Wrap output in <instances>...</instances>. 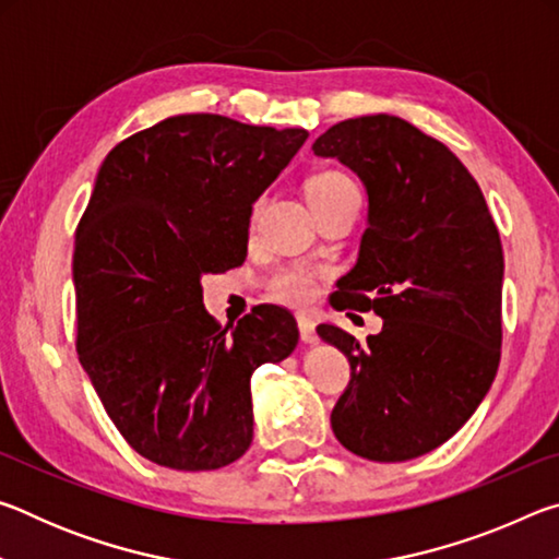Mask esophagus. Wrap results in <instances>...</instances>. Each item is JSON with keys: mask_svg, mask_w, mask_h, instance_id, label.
<instances>
[{"mask_svg": "<svg viewBox=\"0 0 559 559\" xmlns=\"http://www.w3.org/2000/svg\"><path fill=\"white\" fill-rule=\"evenodd\" d=\"M298 330H300V340L306 345H313L318 335H316V320L308 316H298Z\"/></svg>", "mask_w": 559, "mask_h": 559, "instance_id": "34e87169", "label": "esophagus"}]
</instances>
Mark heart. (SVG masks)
Listing matches in <instances>:
<instances>
[{
    "label": "heart",
    "mask_w": 559,
    "mask_h": 559,
    "mask_svg": "<svg viewBox=\"0 0 559 559\" xmlns=\"http://www.w3.org/2000/svg\"><path fill=\"white\" fill-rule=\"evenodd\" d=\"M306 192H308L310 204H313V210H316V206H323L328 202L340 200V197L357 192V187L353 179L345 177L343 173L325 169V173H318L308 179ZM273 293H276V296L283 300L296 302V306H302V302L313 300V296H316L313 271L306 266L283 269L281 273H276V278H273Z\"/></svg>",
    "instance_id": "heart-1"
}]
</instances>
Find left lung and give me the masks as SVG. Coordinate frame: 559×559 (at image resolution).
<instances>
[{"instance_id": "obj_1", "label": "left lung", "mask_w": 559, "mask_h": 559, "mask_svg": "<svg viewBox=\"0 0 559 559\" xmlns=\"http://www.w3.org/2000/svg\"><path fill=\"white\" fill-rule=\"evenodd\" d=\"M313 153L353 169L367 192V229L335 306L384 320L367 345L318 328L353 367L330 424L362 459L424 456L471 419L496 380L503 246L493 216L461 159L396 116L337 122Z\"/></svg>"}]
</instances>
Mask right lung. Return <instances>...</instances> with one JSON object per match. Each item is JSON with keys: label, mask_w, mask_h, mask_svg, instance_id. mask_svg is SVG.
Here are the masks:
<instances>
[{"label": "right lung", "mask_w": 559, "mask_h": 559, "mask_svg": "<svg viewBox=\"0 0 559 559\" xmlns=\"http://www.w3.org/2000/svg\"><path fill=\"white\" fill-rule=\"evenodd\" d=\"M306 140L302 128L189 112L103 159L73 246L75 347L112 424L157 466L241 459L253 439L251 374L298 345L278 306L216 325L202 276L243 263L253 202Z\"/></svg>", "instance_id": "obj_1"}]
</instances>
